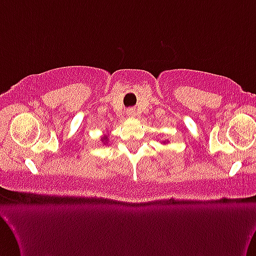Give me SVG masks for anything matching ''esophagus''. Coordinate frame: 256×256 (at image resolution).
Instances as JSON below:
<instances>
[{
    "mask_svg": "<svg viewBox=\"0 0 256 256\" xmlns=\"http://www.w3.org/2000/svg\"><path fill=\"white\" fill-rule=\"evenodd\" d=\"M128 115H129V116H134L135 113H134V112H132V110H129V112H128Z\"/></svg>",
    "mask_w": 256,
    "mask_h": 256,
    "instance_id": "1",
    "label": "esophagus"
}]
</instances>
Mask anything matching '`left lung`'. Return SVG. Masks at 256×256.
I'll return each mask as SVG.
<instances>
[{"instance_id":"left-lung-1","label":"left lung","mask_w":256,"mask_h":256,"mask_svg":"<svg viewBox=\"0 0 256 256\" xmlns=\"http://www.w3.org/2000/svg\"><path fill=\"white\" fill-rule=\"evenodd\" d=\"M163 143H166V142H163Z\"/></svg>"}]
</instances>
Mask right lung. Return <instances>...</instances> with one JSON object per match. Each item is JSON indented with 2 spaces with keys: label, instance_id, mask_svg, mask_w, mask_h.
I'll use <instances>...</instances> for the list:
<instances>
[{
  "label": "right lung",
  "instance_id": "1",
  "mask_svg": "<svg viewBox=\"0 0 256 256\" xmlns=\"http://www.w3.org/2000/svg\"><path fill=\"white\" fill-rule=\"evenodd\" d=\"M107 140H108L107 136H104V138H101V141H104V142H106V143H107Z\"/></svg>",
  "mask_w": 256,
  "mask_h": 256
}]
</instances>
